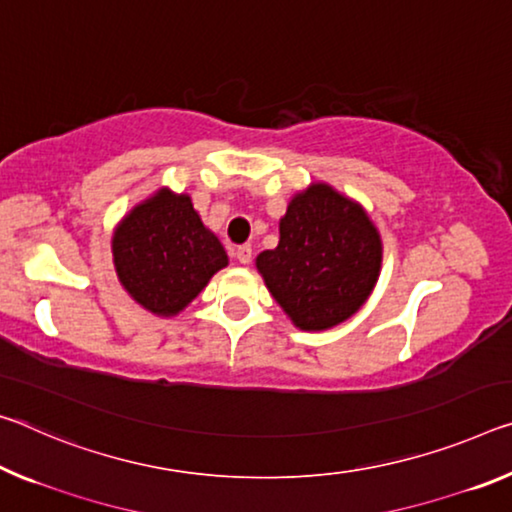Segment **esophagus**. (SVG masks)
<instances>
[{
  "instance_id": "obj_1",
  "label": "esophagus",
  "mask_w": 512,
  "mask_h": 512,
  "mask_svg": "<svg viewBox=\"0 0 512 512\" xmlns=\"http://www.w3.org/2000/svg\"><path fill=\"white\" fill-rule=\"evenodd\" d=\"M234 257H237L241 264H250V259H253V248H250V246H239L237 250H234Z\"/></svg>"
}]
</instances>
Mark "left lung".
<instances>
[{"label":"left lung","instance_id":"left-lung-1","mask_svg":"<svg viewBox=\"0 0 512 512\" xmlns=\"http://www.w3.org/2000/svg\"><path fill=\"white\" fill-rule=\"evenodd\" d=\"M255 266L291 323L321 332L367 303L383 269V241L358 200L312 182L289 200L278 246L259 253Z\"/></svg>","mask_w":512,"mask_h":512}]
</instances>
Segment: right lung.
<instances>
[{"label": "right lung", "instance_id": "right-lung-1", "mask_svg": "<svg viewBox=\"0 0 512 512\" xmlns=\"http://www.w3.org/2000/svg\"><path fill=\"white\" fill-rule=\"evenodd\" d=\"M111 253L127 294L164 319L180 314L230 262L223 243L193 209L189 193L168 186L120 218Z\"/></svg>", "mask_w": 512, "mask_h": 512}]
</instances>
